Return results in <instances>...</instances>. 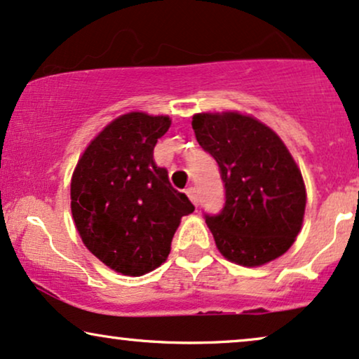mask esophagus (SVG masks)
I'll return each mask as SVG.
<instances>
[{
	"label": "esophagus",
	"instance_id": "34e87169",
	"mask_svg": "<svg viewBox=\"0 0 359 359\" xmlns=\"http://www.w3.org/2000/svg\"><path fill=\"white\" fill-rule=\"evenodd\" d=\"M186 194H188V198L191 199V203H193L194 206H198L199 198H198V191H196V188H194V186H191V188L186 189Z\"/></svg>",
	"mask_w": 359,
	"mask_h": 359
}]
</instances>
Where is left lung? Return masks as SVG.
<instances>
[{"label":"left lung","instance_id":"1","mask_svg":"<svg viewBox=\"0 0 359 359\" xmlns=\"http://www.w3.org/2000/svg\"><path fill=\"white\" fill-rule=\"evenodd\" d=\"M191 125L224 183L222 211L204 216L219 252L245 267L280 257L299 236L306 204L290 151L273 130L239 111L196 114Z\"/></svg>","mask_w":359,"mask_h":359}]
</instances>
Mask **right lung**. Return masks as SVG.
I'll return each mask as SVG.
<instances>
[{"mask_svg": "<svg viewBox=\"0 0 359 359\" xmlns=\"http://www.w3.org/2000/svg\"><path fill=\"white\" fill-rule=\"evenodd\" d=\"M170 125L166 115H120L92 140L74 170L71 209L82 242L123 276L160 267L181 217L194 211L153 160V148Z\"/></svg>", "mask_w": 359, "mask_h": 359, "instance_id": "right-lung-1", "label": "right lung"}]
</instances>
